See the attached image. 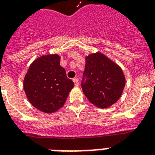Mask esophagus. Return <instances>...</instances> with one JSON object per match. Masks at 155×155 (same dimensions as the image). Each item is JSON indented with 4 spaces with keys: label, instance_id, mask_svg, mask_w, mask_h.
<instances>
[{
    "label": "esophagus",
    "instance_id": "esophagus-1",
    "mask_svg": "<svg viewBox=\"0 0 155 155\" xmlns=\"http://www.w3.org/2000/svg\"><path fill=\"white\" fill-rule=\"evenodd\" d=\"M73 82H74V84H75V86H76V87H77L78 85H79V80H78V79H76V78L73 79Z\"/></svg>",
    "mask_w": 155,
    "mask_h": 155
}]
</instances>
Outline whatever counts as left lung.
Returning a JSON list of instances; mask_svg holds the SVG:
<instances>
[{
    "instance_id": "left-lung-1",
    "label": "left lung",
    "mask_w": 155,
    "mask_h": 155,
    "mask_svg": "<svg viewBox=\"0 0 155 155\" xmlns=\"http://www.w3.org/2000/svg\"><path fill=\"white\" fill-rule=\"evenodd\" d=\"M84 59L83 92L97 108L110 107L120 99L125 86L126 81L122 69L100 51L84 56Z\"/></svg>"
}]
</instances>
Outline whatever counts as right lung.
I'll return each mask as SVG.
<instances>
[{"instance_id":"obj_1","label":"right lung","mask_w":155,"mask_h":155,"mask_svg":"<svg viewBox=\"0 0 155 155\" xmlns=\"http://www.w3.org/2000/svg\"><path fill=\"white\" fill-rule=\"evenodd\" d=\"M57 54H42L30 64L23 80L28 101L35 108L45 113H52L65 104L74 87L66 71L60 66Z\"/></svg>"}]
</instances>
